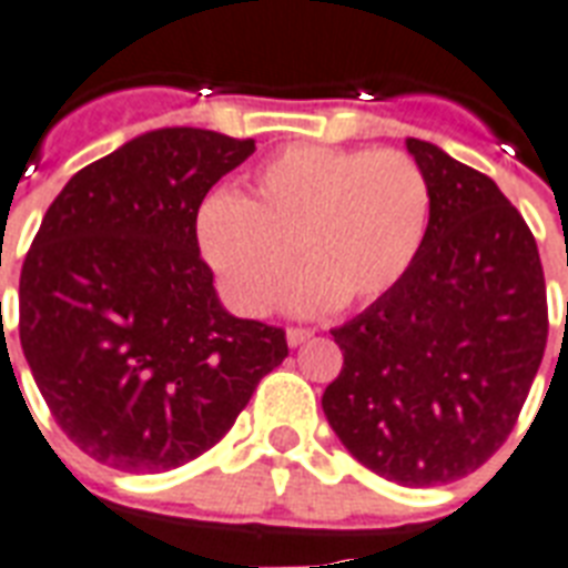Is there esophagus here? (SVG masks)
<instances>
[{"label": "esophagus", "mask_w": 568, "mask_h": 568, "mask_svg": "<svg viewBox=\"0 0 568 568\" xmlns=\"http://www.w3.org/2000/svg\"><path fill=\"white\" fill-rule=\"evenodd\" d=\"M285 339H288L292 348H297V345H303L306 339H313V331H310V327H288Z\"/></svg>", "instance_id": "1"}]
</instances>
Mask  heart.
Masks as SVG:
<instances>
[{
	"label": "heart",
	"mask_w": 568,
	"mask_h": 568,
	"mask_svg": "<svg viewBox=\"0 0 568 568\" xmlns=\"http://www.w3.org/2000/svg\"><path fill=\"white\" fill-rule=\"evenodd\" d=\"M432 193L402 151L288 145L262 160L241 199L220 193L199 214V244L229 301L265 315L294 255L306 267L292 292L301 313L378 301L414 265Z\"/></svg>",
	"instance_id": "b5f03b06"
}]
</instances>
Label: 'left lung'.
Here are the masks:
<instances>
[{
    "label": "left lung",
    "mask_w": 568,
    "mask_h": 568,
    "mask_svg": "<svg viewBox=\"0 0 568 568\" xmlns=\"http://www.w3.org/2000/svg\"><path fill=\"white\" fill-rule=\"evenodd\" d=\"M432 193L414 265L336 327L342 372L322 408L372 474L447 486L504 447L548 342L534 232L483 172L408 140Z\"/></svg>",
    "instance_id": "obj_1"
}]
</instances>
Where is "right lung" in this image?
<instances>
[{"label":"right lung","mask_w":568,"mask_h":568,"mask_svg":"<svg viewBox=\"0 0 568 568\" xmlns=\"http://www.w3.org/2000/svg\"><path fill=\"white\" fill-rule=\"evenodd\" d=\"M253 151L151 130L80 169L43 214L20 271V345L55 423L101 465H187L288 357L283 327L220 306L199 255L202 199Z\"/></svg>","instance_id":"add662e5"}]
</instances>
